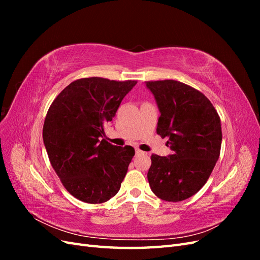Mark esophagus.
<instances>
[{
    "instance_id": "obj_1",
    "label": "esophagus",
    "mask_w": 260,
    "mask_h": 260,
    "mask_svg": "<svg viewBox=\"0 0 260 260\" xmlns=\"http://www.w3.org/2000/svg\"><path fill=\"white\" fill-rule=\"evenodd\" d=\"M136 154H137V155H144L145 153L141 151V149H136Z\"/></svg>"
}]
</instances>
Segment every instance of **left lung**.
<instances>
[{
	"label": "left lung",
	"mask_w": 260,
	"mask_h": 260,
	"mask_svg": "<svg viewBox=\"0 0 260 260\" xmlns=\"http://www.w3.org/2000/svg\"><path fill=\"white\" fill-rule=\"evenodd\" d=\"M160 117L157 135L169 138L168 157L153 154L147 180L162 201L181 202L198 193L214 170L221 148L220 117L202 92L176 80L146 81Z\"/></svg>",
	"instance_id": "left-lung-1"
}]
</instances>
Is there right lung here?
Listing matches in <instances>:
<instances>
[{"instance_id": "add662e5", "label": "right lung", "mask_w": 260, "mask_h": 260, "mask_svg": "<svg viewBox=\"0 0 260 260\" xmlns=\"http://www.w3.org/2000/svg\"><path fill=\"white\" fill-rule=\"evenodd\" d=\"M136 84L81 78L67 85L49 108L42 133L46 152L62 185L79 201L101 204L119 191L135 148L99 138Z\"/></svg>"}]
</instances>
